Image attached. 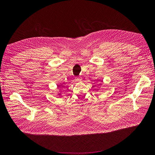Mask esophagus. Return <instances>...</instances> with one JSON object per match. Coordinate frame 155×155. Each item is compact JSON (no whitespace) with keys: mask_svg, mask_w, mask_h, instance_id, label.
I'll return each mask as SVG.
<instances>
[{"mask_svg":"<svg viewBox=\"0 0 155 155\" xmlns=\"http://www.w3.org/2000/svg\"><path fill=\"white\" fill-rule=\"evenodd\" d=\"M75 79H76V81H77V82H80V81H81V77H79V76H77V77H76L75 78Z\"/></svg>","mask_w":155,"mask_h":155,"instance_id":"obj_1","label":"esophagus"}]
</instances>
